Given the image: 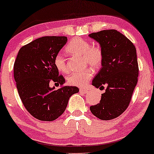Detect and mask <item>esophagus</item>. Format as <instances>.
Returning a JSON list of instances; mask_svg holds the SVG:
<instances>
[{"label":"esophagus","instance_id":"1","mask_svg":"<svg viewBox=\"0 0 154 154\" xmlns=\"http://www.w3.org/2000/svg\"><path fill=\"white\" fill-rule=\"evenodd\" d=\"M79 93H82V94H86V93H88V90L85 89V88H81V89H79Z\"/></svg>","mask_w":154,"mask_h":154}]
</instances>
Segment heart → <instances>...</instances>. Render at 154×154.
Instances as JSON below:
<instances>
[{
	"mask_svg": "<svg viewBox=\"0 0 154 154\" xmlns=\"http://www.w3.org/2000/svg\"><path fill=\"white\" fill-rule=\"evenodd\" d=\"M67 53L72 56H82L83 66H91L93 69H98L101 66L103 60V53L98 45H91L85 39L74 38L66 48ZM54 63L56 69L65 73L68 71L66 61L63 55L58 54L55 56ZM93 72L91 69H85L82 71L74 72L67 77L69 85L76 87H84L92 79Z\"/></svg>",
	"mask_w": 154,
	"mask_h": 154,
	"instance_id": "heart-1",
	"label": "heart"
}]
</instances>
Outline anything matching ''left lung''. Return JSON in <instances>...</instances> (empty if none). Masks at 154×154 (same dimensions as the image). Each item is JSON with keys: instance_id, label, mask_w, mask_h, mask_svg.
Listing matches in <instances>:
<instances>
[{"instance_id": "1", "label": "left lung", "mask_w": 154, "mask_h": 154, "mask_svg": "<svg viewBox=\"0 0 154 154\" xmlns=\"http://www.w3.org/2000/svg\"><path fill=\"white\" fill-rule=\"evenodd\" d=\"M103 53L102 67L93 79L96 88L106 85L100 103L90 107L93 115L102 120L118 117L127 109L138 77L136 48L133 43L116 29H107L89 35Z\"/></svg>"}]
</instances>
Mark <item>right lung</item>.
<instances>
[{
	"mask_svg": "<svg viewBox=\"0 0 154 154\" xmlns=\"http://www.w3.org/2000/svg\"><path fill=\"white\" fill-rule=\"evenodd\" d=\"M67 38L45 36L22 47L14 65V76L19 97L26 111L40 121H54L64 112L69 99L79 92L75 86L50 88L54 82L62 85L65 79L59 75L54 60Z\"/></svg>",
	"mask_w": 154,
	"mask_h": 154,
	"instance_id": "right-lung-1",
	"label": "right lung"
}]
</instances>
